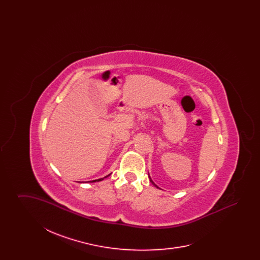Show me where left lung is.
Returning a JSON list of instances; mask_svg holds the SVG:
<instances>
[{
  "label": "left lung",
  "mask_w": 260,
  "mask_h": 260,
  "mask_svg": "<svg viewBox=\"0 0 260 260\" xmlns=\"http://www.w3.org/2000/svg\"><path fill=\"white\" fill-rule=\"evenodd\" d=\"M149 178H150V181H151V182H152V183H153V184H154V185L156 186V187H157V188H159V187H158V186L156 185V184H155V183H154V182H153V181H152V179H151V177H150V176H149Z\"/></svg>",
  "instance_id": "1"
}]
</instances>
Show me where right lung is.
I'll use <instances>...</instances> for the list:
<instances>
[{
	"mask_svg": "<svg viewBox=\"0 0 260 260\" xmlns=\"http://www.w3.org/2000/svg\"><path fill=\"white\" fill-rule=\"evenodd\" d=\"M109 175H110V174H109ZM107 176H108V175H107ZM107 176H105V177H107ZM105 177H104V178H105ZM104 178H99V179H96V180H92V182H95V181H101V180H103Z\"/></svg>",
	"mask_w": 260,
	"mask_h": 260,
	"instance_id": "add662e5",
	"label": "right lung"
}]
</instances>
